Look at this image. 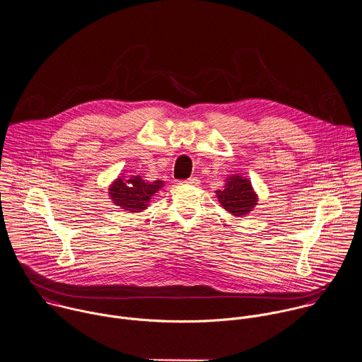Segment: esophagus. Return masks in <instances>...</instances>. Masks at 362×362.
I'll return each mask as SVG.
<instances>
[{"label": "esophagus", "instance_id": "34e87169", "mask_svg": "<svg viewBox=\"0 0 362 362\" xmlns=\"http://www.w3.org/2000/svg\"><path fill=\"white\" fill-rule=\"evenodd\" d=\"M185 183H187V185H193V186H196V185H199L200 183V180H199V177H189L187 180H185Z\"/></svg>", "mask_w": 362, "mask_h": 362}]
</instances>
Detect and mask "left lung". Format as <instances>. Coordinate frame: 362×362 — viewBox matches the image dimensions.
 <instances>
[{
  "mask_svg": "<svg viewBox=\"0 0 362 362\" xmlns=\"http://www.w3.org/2000/svg\"><path fill=\"white\" fill-rule=\"evenodd\" d=\"M220 204L233 216L241 217L252 211L257 206L258 197L252 189L251 182L241 175H231L227 177L223 190H217Z\"/></svg>",
  "mask_w": 362,
  "mask_h": 362,
  "instance_id": "obj_1",
  "label": "left lung"
}]
</instances>
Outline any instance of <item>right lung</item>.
Masks as SVG:
<instances>
[{"mask_svg":"<svg viewBox=\"0 0 362 362\" xmlns=\"http://www.w3.org/2000/svg\"><path fill=\"white\" fill-rule=\"evenodd\" d=\"M163 186L162 180L148 182L141 176H119L108 189L111 202L128 213H139L149 206L152 196Z\"/></svg>","mask_w":362,"mask_h":362,"instance_id":"1","label":"right lung"}]
</instances>
